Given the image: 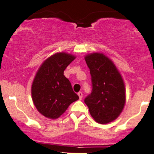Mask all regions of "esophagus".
Segmentation results:
<instances>
[{"label": "esophagus", "mask_w": 154, "mask_h": 154, "mask_svg": "<svg viewBox=\"0 0 154 154\" xmlns=\"http://www.w3.org/2000/svg\"><path fill=\"white\" fill-rule=\"evenodd\" d=\"M78 95L79 96V99L82 100V98H83V93H82V92H79L78 93Z\"/></svg>", "instance_id": "obj_1"}]
</instances>
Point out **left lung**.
Here are the masks:
<instances>
[{
  "mask_svg": "<svg viewBox=\"0 0 154 154\" xmlns=\"http://www.w3.org/2000/svg\"><path fill=\"white\" fill-rule=\"evenodd\" d=\"M91 75L92 91L84 100L93 118L100 124L117 119L125 104L123 79L110 59L103 54L85 57Z\"/></svg>",
  "mask_w": 154,
  "mask_h": 154,
  "instance_id": "obj_1",
  "label": "left lung"
}]
</instances>
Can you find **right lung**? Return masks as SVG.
I'll use <instances>...</instances> for the list:
<instances>
[{
    "label": "right lung",
    "mask_w": 154,
    "mask_h": 154,
    "mask_svg": "<svg viewBox=\"0 0 154 154\" xmlns=\"http://www.w3.org/2000/svg\"><path fill=\"white\" fill-rule=\"evenodd\" d=\"M75 58L69 54L57 53L46 59L37 72L32 85V97L36 108L46 117L58 118L79 99L63 75Z\"/></svg>",
    "instance_id": "right-lung-1"
}]
</instances>
